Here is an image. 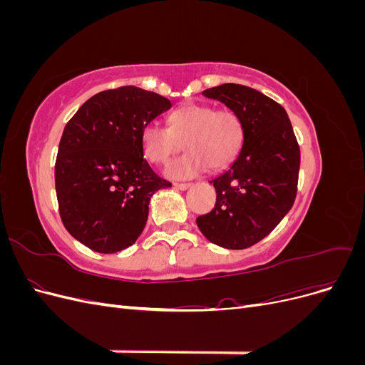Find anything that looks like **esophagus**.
I'll use <instances>...</instances> for the list:
<instances>
[{
	"instance_id": "34e87169",
	"label": "esophagus",
	"mask_w": 365,
	"mask_h": 365,
	"mask_svg": "<svg viewBox=\"0 0 365 365\" xmlns=\"http://www.w3.org/2000/svg\"><path fill=\"white\" fill-rule=\"evenodd\" d=\"M190 185H192V184H189V182H175V184H173L175 189H178V190H187V189H190Z\"/></svg>"
}]
</instances>
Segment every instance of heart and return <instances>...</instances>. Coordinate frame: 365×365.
<instances>
[{
    "mask_svg": "<svg viewBox=\"0 0 365 365\" xmlns=\"http://www.w3.org/2000/svg\"><path fill=\"white\" fill-rule=\"evenodd\" d=\"M187 152L165 168L173 180H187L210 170H222L244 143V125L231 109L185 103L168 117V128L148 123L141 130V149L152 164H165L175 153Z\"/></svg>",
    "mask_w": 365,
    "mask_h": 365,
    "instance_id": "1",
    "label": "heart"
}]
</instances>
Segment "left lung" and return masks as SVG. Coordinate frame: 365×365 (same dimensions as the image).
<instances>
[{
	"label": "left lung",
	"mask_w": 365,
	"mask_h": 365,
	"mask_svg": "<svg viewBox=\"0 0 365 365\" xmlns=\"http://www.w3.org/2000/svg\"><path fill=\"white\" fill-rule=\"evenodd\" d=\"M202 94L240 117L244 143L230 168L210 181L216 204L196 224L213 244L244 250L267 237L291 210L300 148L284 108L268 96L237 83L208 88Z\"/></svg>",
	"instance_id": "1"
}]
</instances>
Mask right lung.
I'll use <instances>...</instances> for the list:
<instances>
[{"instance_id": "1", "label": "right lung", "mask_w": 365, "mask_h": 365, "mask_svg": "<svg viewBox=\"0 0 365 365\" xmlns=\"http://www.w3.org/2000/svg\"><path fill=\"white\" fill-rule=\"evenodd\" d=\"M170 106L157 93L121 86L88 98L65 126L56 196L65 228L85 247L113 254L135 244L152 195L172 185L141 149L143 128Z\"/></svg>"}]
</instances>
